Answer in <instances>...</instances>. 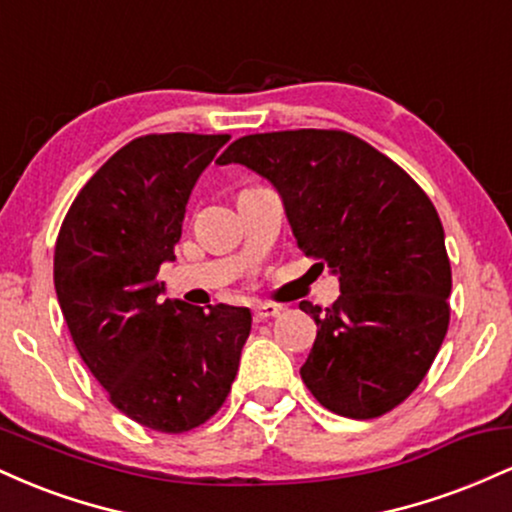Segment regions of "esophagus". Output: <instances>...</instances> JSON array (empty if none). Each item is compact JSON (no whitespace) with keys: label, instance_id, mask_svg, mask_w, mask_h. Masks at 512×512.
<instances>
[{"label":"esophagus","instance_id":"1","mask_svg":"<svg viewBox=\"0 0 512 512\" xmlns=\"http://www.w3.org/2000/svg\"><path fill=\"white\" fill-rule=\"evenodd\" d=\"M279 313H281L279 305L262 303V305H257L255 313H252V317H255V322H264V320H269V317H276Z\"/></svg>","mask_w":512,"mask_h":512}]
</instances>
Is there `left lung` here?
I'll use <instances>...</instances> for the list:
<instances>
[{
    "mask_svg": "<svg viewBox=\"0 0 512 512\" xmlns=\"http://www.w3.org/2000/svg\"><path fill=\"white\" fill-rule=\"evenodd\" d=\"M216 163H243L272 182L303 255L339 274L342 296L330 308L301 303L317 325L305 387L346 419L402 404L450 325V260L426 192L342 129L248 134Z\"/></svg>",
    "mask_w": 512,
    "mask_h": 512,
    "instance_id": "left-lung-1",
    "label": "left lung"
}]
</instances>
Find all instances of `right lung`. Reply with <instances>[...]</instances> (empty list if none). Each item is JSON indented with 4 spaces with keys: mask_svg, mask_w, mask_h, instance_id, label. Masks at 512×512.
<instances>
[{
    "mask_svg": "<svg viewBox=\"0 0 512 512\" xmlns=\"http://www.w3.org/2000/svg\"><path fill=\"white\" fill-rule=\"evenodd\" d=\"M228 134H144L115 151L64 216L55 289L76 351L122 414L158 433L209 421L236 380L252 315L161 301L185 204Z\"/></svg>",
    "mask_w": 512,
    "mask_h": 512,
    "instance_id": "add662e5",
    "label": "right lung"
}]
</instances>
